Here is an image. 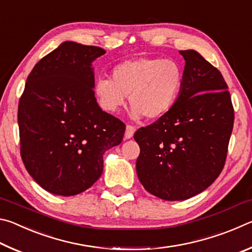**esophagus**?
I'll return each mask as SVG.
<instances>
[{
    "instance_id": "1",
    "label": "esophagus",
    "mask_w": 252,
    "mask_h": 252,
    "mask_svg": "<svg viewBox=\"0 0 252 252\" xmlns=\"http://www.w3.org/2000/svg\"><path fill=\"white\" fill-rule=\"evenodd\" d=\"M135 132V127L132 126H126V133H125V138L126 139H131L132 136H133Z\"/></svg>"
}]
</instances>
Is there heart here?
Instances as JSON below:
<instances>
[{
  "label": "heart",
  "instance_id": "obj_1",
  "mask_svg": "<svg viewBox=\"0 0 252 252\" xmlns=\"http://www.w3.org/2000/svg\"><path fill=\"white\" fill-rule=\"evenodd\" d=\"M111 77L97 78L93 84L101 109L117 113L129 95L133 117L153 120L165 116L177 103L183 71L174 60L141 58L119 63Z\"/></svg>",
  "mask_w": 252,
  "mask_h": 252
}]
</instances>
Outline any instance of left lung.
<instances>
[{
	"instance_id": "8db88e82",
	"label": "left lung",
	"mask_w": 252,
	"mask_h": 252,
	"mask_svg": "<svg viewBox=\"0 0 252 252\" xmlns=\"http://www.w3.org/2000/svg\"><path fill=\"white\" fill-rule=\"evenodd\" d=\"M179 52L186 65L177 103L134 133L139 180L148 192L168 201L193 197L219 177L234 120L220 71L197 51Z\"/></svg>"
}]
</instances>
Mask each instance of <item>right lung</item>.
I'll use <instances>...</instances> for the list:
<instances>
[{
  "label": "right lung",
  "instance_id": "right-lung-1",
  "mask_svg": "<svg viewBox=\"0 0 252 252\" xmlns=\"http://www.w3.org/2000/svg\"><path fill=\"white\" fill-rule=\"evenodd\" d=\"M105 51L65 41L29 74L19 102L21 157L49 192L75 195L103 171V155L120 144L126 126L102 111L93 93L92 62Z\"/></svg>",
  "mask_w": 252,
  "mask_h": 252
}]
</instances>
